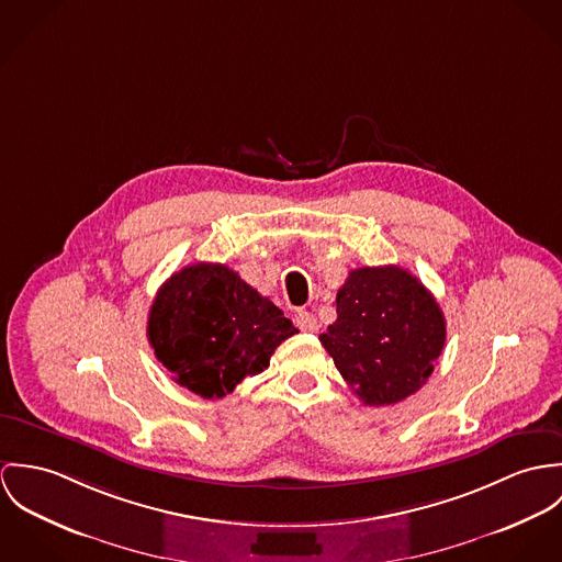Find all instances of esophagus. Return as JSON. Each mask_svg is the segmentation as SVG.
I'll use <instances>...</instances> for the list:
<instances>
[{"label": "esophagus", "mask_w": 562, "mask_h": 562, "mask_svg": "<svg viewBox=\"0 0 562 562\" xmlns=\"http://www.w3.org/2000/svg\"><path fill=\"white\" fill-rule=\"evenodd\" d=\"M295 323H297V327H300L302 331H316V329H318V323H316V318H314L312 312H300V314L295 316Z\"/></svg>", "instance_id": "34e87169"}]
</instances>
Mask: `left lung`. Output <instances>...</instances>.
Listing matches in <instances>:
<instances>
[{
  "label": "left lung",
  "mask_w": 562,
  "mask_h": 562,
  "mask_svg": "<svg viewBox=\"0 0 562 562\" xmlns=\"http://www.w3.org/2000/svg\"><path fill=\"white\" fill-rule=\"evenodd\" d=\"M325 351L364 405H394L418 392L446 342L431 291L396 265L353 269L336 295Z\"/></svg>",
  "instance_id": "left-lung-1"
}]
</instances>
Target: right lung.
Segmentation results:
<instances>
[{
  "mask_svg": "<svg viewBox=\"0 0 562 562\" xmlns=\"http://www.w3.org/2000/svg\"><path fill=\"white\" fill-rule=\"evenodd\" d=\"M300 329L269 297L220 262L172 273L148 312V342L175 381L202 398L231 394L262 373Z\"/></svg>",
  "mask_w": 562,
  "mask_h": 562,
  "instance_id": "1",
  "label": "right lung"
}]
</instances>
